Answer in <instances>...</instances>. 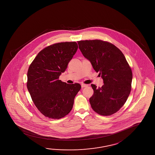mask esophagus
Here are the masks:
<instances>
[{"mask_svg":"<svg viewBox=\"0 0 155 155\" xmlns=\"http://www.w3.org/2000/svg\"><path fill=\"white\" fill-rule=\"evenodd\" d=\"M88 85L85 84H82L81 86H82V88H84V87H88Z\"/></svg>","mask_w":155,"mask_h":155,"instance_id":"esophagus-1","label":"esophagus"}]
</instances>
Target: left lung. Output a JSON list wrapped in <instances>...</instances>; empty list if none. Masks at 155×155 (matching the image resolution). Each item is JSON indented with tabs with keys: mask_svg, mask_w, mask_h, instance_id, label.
I'll return each instance as SVG.
<instances>
[{
	"mask_svg": "<svg viewBox=\"0 0 155 155\" xmlns=\"http://www.w3.org/2000/svg\"><path fill=\"white\" fill-rule=\"evenodd\" d=\"M82 54L94 70L99 72L104 85L94 90L89 99L91 108L102 116L114 114L126 103L131 89L133 74L122 52L108 41L95 39L78 41Z\"/></svg>",
	"mask_w": 155,
	"mask_h": 155,
	"instance_id": "1",
	"label": "left lung"
}]
</instances>
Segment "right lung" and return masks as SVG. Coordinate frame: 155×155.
<instances>
[{
    "label": "right lung",
    "mask_w": 155,
    "mask_h": 155,
    "mask_svg": "<svg viewBox=\"0 0 155 155\" xmlns=\"http://www.w3.org/2000/svg\"><path fill=\"white\" fill-rule=\"evenodd\" d=\"M77 49L76 41L50 45L41 50L29 65L27 87L36 107L45 117L58 120L73 107L81 85L67 84L58 78Z\"/></svg>",
    "instance_id": "obj_1"
}]
</instances>
